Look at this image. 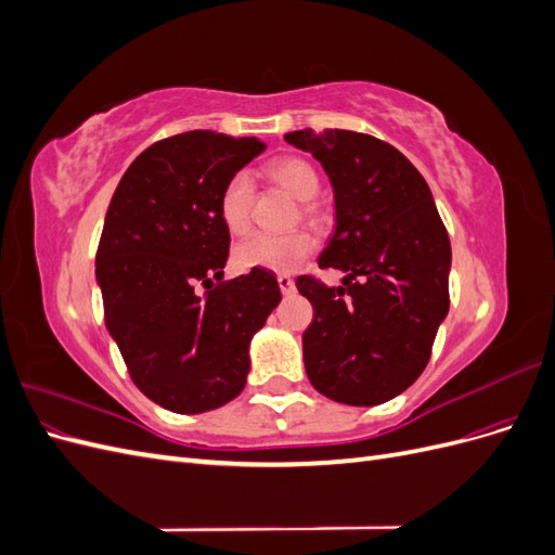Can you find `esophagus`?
Here are the masks:
<instances>
[{
    "label": "esophagus",
    "mask_w": 555,
    "mask_h": 555,
    "mask_svg": "<svg viewBox=\"0 0 555 555\" xmlns=\"http://www.w3.org/2000/svg\"><path fill=\"white\" fill-rule=\"evenodd\" d=\"M278 284H280V292L284 294V296H289V294H294V280L287 275V273H282V275H278Z\"/></svg>",
    "instance_id": "1"
}]
</instances>
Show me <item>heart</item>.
I'll return each mask as SVG.
<instances>
[{
    "mask_svg": "<svg viewBox=\"0 0 555 555\" xmlns=\"http://www.w3.org/2000/svg\"><path fill=\"white\" fill-rule=\"evenodd\" d=\"M268 176L280 182L284 190L292 192L296 198L304 201V215L308 220H317L319 206L314 196L319 194V173L308 159L284 157L268 166ZM251 201H255V180L249 171H236L220 190L217 196V212L224 227L233 233L247 229L251 217ZM314 249V238L308 231H289V233H249L236 245V263L245 271L263 268V271L289 273L304 263Z\"/></svg>",
    "mask_w": 555,
    "mask_h": 555,
    "instance_id": "b5f03b06",
    "label": "heart"
}]
</instances>
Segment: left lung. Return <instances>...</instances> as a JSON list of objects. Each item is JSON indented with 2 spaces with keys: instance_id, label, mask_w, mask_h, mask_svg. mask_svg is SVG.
Masks as SVG:
<instances>
[{
  "instance_id": "left-lung-1",
  "label": "left lung",
  "mask_w": 555,
  "mask_h": 555,
  "mask_svg": "<svg viewBox=\"0 0 555 555\" xmlns=\"http://www.w3.org/2000/svg\"><path fill=\"white\" fill-rule=\"evenodd\" d=\"M284 141L322 162L335 194V233L319 268L343 287L300 275L314 319L306 373L319 393L371 408L424 373L449 312L451 245L424 176L389 143L359 131L300 129Z\"/></svg>"
}]
</instances>
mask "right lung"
<instances>
[{"instance_id": "add662e5", "label": "right lung", "mask_w": 555, "mask_h": 555, "mask_svg": "<svg viewBox=\"0 0 555 555\" xmlns=\"http://www.w3.org/2000/svg\"><path fill=\"white\" fill-rule=\"evenodd\" d=\"M263 150L259 139L176 133L143 150L111 198L96 247L104 322L133 384L164 410L201 414L236 398L251 335L282 298L263 268L222 280L231 236L217 196Z\"/></svg>"}]
</instances>
